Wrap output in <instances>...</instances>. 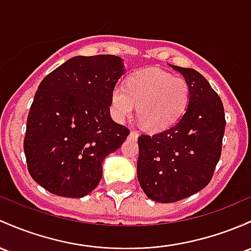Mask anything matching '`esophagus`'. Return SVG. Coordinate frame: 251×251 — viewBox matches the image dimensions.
Masks as SVG:
<instances>
[{
    "instance_id": "34e87169",
    "label": "esophagus",
    "mask_w": 251,
    "mask_h": 251,
    "mask_svg": "<svg viewBox=\"0 0 251 251\" xmlns=\"http://www.w3.org/2000/svg\"><path fill=\"white\" fill-rule=\"evenodd\" d=\"M138 137H139V134H138V132H137V131L132 130V131L130 132V138H131V139L136 140L137 138H138Z\"/></svg>"
}]
</instances>
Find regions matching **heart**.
<instances>
[{"mask_svg":"<svg viewBox=\"0 0 251 251\" xmlns=\"http://www.w3.org/2000/svg\"><path fill=\"white\" fill-rule=\"evenodd\" d=\"M189 85L181 76L157 68L143 69L126 79V88L117 85L111 95L117 120L130 118L137 108L139 125L149 132L163 131L181 118L189 102Z\"/></svg>","mask_w":251,"mask_h":251,"instance_id":"heart-1","label":"heart"}]
</instances>
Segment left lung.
Here are the masks:
<instances>
[{"label":"left lung","mask_w":251,"mask_h":251,"mask_svg":"<svg viewBox=\"0 0 251 251\" xmlns=\"http://www.w3.org/2000/svg\"><path fill=\"white\" fill-rule=\"evenodd\" d=\"M189 85V102L172 127L138 138L137 176L142 189L157 202H175L210 183L222 153L225 113L207 79L191 68L169 64Z\"/></svg>","instance_id":"obj_1"}]
</instances>
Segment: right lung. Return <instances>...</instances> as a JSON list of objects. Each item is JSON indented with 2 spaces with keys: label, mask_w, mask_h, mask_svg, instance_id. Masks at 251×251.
<instances>
[{
  "label": "right lung",
  "mask_w": 251,
  "mask_h": 251,
  "mask_svg": "<svg viewBox=\"0 0 251 251\" xmlns=\"http://www.w3.org/2000/svg\"><path fill=\"white\" fill-rule=\"evenodd\" d=\"M125 74L113 54L77 56L41 81L27 118L24 150L32 178L52 194L83 198L103 159L130 134L112 120L111 95Z\"/></svg>",
  "instance_id": "right-lung-1"
}]
</instances>
